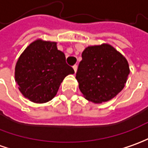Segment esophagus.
<instances>
[{"label":"esophagus","mask_w":148,"mask_h":148,"mask_svg":"<svg viewBox=\"0 0 148 148\" xmlns=\"http://www.w3.org/2000/svg\"><path fill=\"white\" fill-rule=\"evenodd\" d=\"M73 69H74V73H76V72H77V69H78V66H77V65H74V66H73Z\"/></svg>","instance_id":"34e87169"}]
</instances>
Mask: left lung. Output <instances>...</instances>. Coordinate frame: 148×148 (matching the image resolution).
<instances>
[{
	"label": "left lung",
	"instance_id": "left-lung-1",
	"mask_svg": "<svg viewBox=\"0 0 148 148\" xmlns=\"http://www.w3.org/2000/svg\"><path fill=\"white\" fill-rule=\"evenodd\" d=\"M76 73L79 90L93 103H102L115 97L125 87L129 64L111 45L89 46L82 53Z\"/></svg>",
	"mask_w": 148,
	"mask_h": 148
}]
</instances>
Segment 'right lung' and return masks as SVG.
Returning a JSON list of instances; mask_svg holds the SVG:
<instances>
[{
  "label": "right lung",
  "instance_id": "right-lung-1",
  "mask_svg": "<svg viewBox=\"0 0 148 148\" xmlns=\"http://www.w3.org/2000/svg\"><path fill=\"white\" fill-rule=\"evenodd\" d=\"M74 73L56 42L37 40L17 61L15 81L26 98L34 103H46L56 95L65 77Z\"/></svg>",
  "mask_w": 148,
  "mask_h": 148
}]
</instances>
